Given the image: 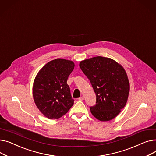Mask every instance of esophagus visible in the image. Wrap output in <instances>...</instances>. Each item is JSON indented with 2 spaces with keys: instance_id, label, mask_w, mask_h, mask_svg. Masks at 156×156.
<instances>
[{
  "instance_id": "obj_1",
  "label": "esophagus",
  "mask_w": 156,
  "mask_h": 156,
  "mask_svg": "<svg viewBox=\"0 0 156 156\" xmlns=\"http://www.w3.org/2000/svg\"><path fill=\"white\" fill-rule=\"evenodd\" d=\"M78 99H79V101H83V100H84V97H83V96H81V97L79 98Z\"/></svg>"
}]
</instances>
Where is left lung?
Returning <instances> with one entry per match:
<instances>
[{
    "instance_id": "obj_1",
    "label": "left lung",
    "mask_w": 156,
    "mask_h": 156,
    "mask_svg": "<svg viewBox=\"0 0 156 156\" xmlns=\"http://www.w3.org/2000/svg\"><path fill=\"white\" fill-rule=\"evenodd\" d=\"M79 66L90 82L96 95L92 115L106 122L120 113L127 101L130 84L123 67L114 60L96 57L81 61Z\"/></svg>"
}]
</instances>
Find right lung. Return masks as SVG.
<instances>
[{"label": "right lung", "instance_id": "obj_1", "mask_svg": "<svg viewBox=\"0 0 156 156\" xmlns=\"http://www.w3.org/2000/svg\"><path fill=\"white\" fill-rule=\"evenodd\" d=\"M74 66L72 61L57 58L48 62L36 76L33 87L34 101L47 118L58 119L74 105L67 81Z\"/></svg>", "mask_w": 156, "mask_h": 156}]
</instances>
